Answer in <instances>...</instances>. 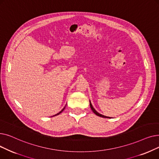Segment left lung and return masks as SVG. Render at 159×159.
<instances>
[{"label":"left lung","mask_w":159,"mask_h":159,"mask_svg":"<svg viewBox=\"0 0 159 159\" xmlns=\"http://www.w3.org/2000/svg\"><path fill=\"white\" fill-rule=\"evenodd\" d=\"M89 104H90V107H91V110L93 111V112L95 114V115H97V116H101V117H103V118H110V116H104V115H102V114H100L99 113H98L94 108H93V106H92V104H91V101H89Z\"/></svg>","instance_id":"left-lung-1"}]
</instances>
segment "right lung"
<instances>
[{"mask_svg":"<svg viewBox=\"0 0 159 159\" xmlns=\"http://www.w3.org/2000/svg\"><path fill=\"white\" fill-rule=\"evenodd\" d=\"M64 109H65V107H64V108H63V109H62V110H61V111H60V112H59V113H57V114H55V115H53V116H56V115H59V114H60V113H62V111H64Z\"/></svg>","mask_w":159,"mask_h":159,"instance_id":"1","label":"right lung"}]
</instances>
